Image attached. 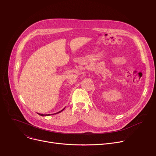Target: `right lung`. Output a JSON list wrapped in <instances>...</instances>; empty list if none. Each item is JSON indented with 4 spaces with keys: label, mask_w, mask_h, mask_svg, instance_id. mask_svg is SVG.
<instances>
[{
    "label": "right lung",
    "mask_w": 156,
    "mask_h": 156,
    "mask_svg": "<svg viewBox=\"0 0 156 156\" xmlns=\"http://www.w3.org/2000/svg\"><path fill=\"white\" fill-rule=\"evenodd\" d=\"M65 109V108L63 109H62L61 111H59V112H56V113H55V114H58V113H60L61 112H62L64 109ZM38 114H39V115H40V116H50V115H52V114H40V113H37Z\"/></svg>",
    "instance_id": "obj_1"
}]
</instances>
